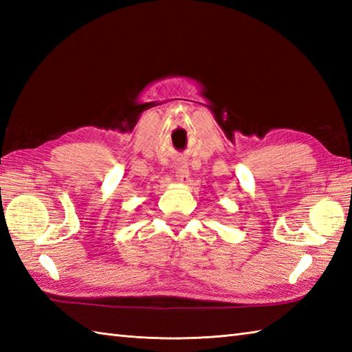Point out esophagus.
Masks as SVG:
<instances>
[{
	"label": "esophagus",
	"mask_w": 352,
	"mask_h": 352,
	"mask_svg": "<svg viewBox=\"0 0 352 352\" xmlns=\"http://www.w3.org/2000/svg\"><path fill=\"white\" fill-rule=\"evenodd\" d=\"M175 178H177V182L182 184H188L190 182L189 169H188V166H186V163H178V168L175 169Z\"/></svg>",
	"instance_id": "obj_1"
}]
</instances>
